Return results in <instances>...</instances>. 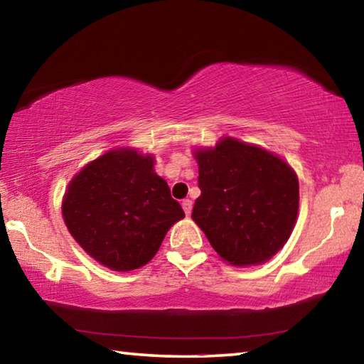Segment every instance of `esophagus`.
Here are the masks:
<instances>
[{"label": "esophagus", "mask_w": 364, "mask_h": 364, "mask_svg": "<svg viewBox=\"0 0 364 364\" xmlns=\"http://www.w3.org/2000/svg\"><path fill=\"white\" fill-rule=\"evenodd\" d=\"M181 205H183V210H184V213H186L188 217H189L191 212H193V200H189V199H184Z\"/></svg>", "instance_id": "34e87169"}]
</instances>
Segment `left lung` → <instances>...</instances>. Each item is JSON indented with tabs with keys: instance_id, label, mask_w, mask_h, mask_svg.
<instances>
[{
	"instance_id": "obj_1",
	"label": "left lung",
	"mask_w": 364,
	"mask_h": 364,
	"mask_svg": "<svg viewBox=\"0 0 364 364\" xmlns=\"http://www.w3.org/2000/svg\"><path fill=\"white\" fill-rule=\"evenodd\" d=\"M199 189L193 220L215 252L236 267L273 257L291 236L299 212V180L268 151L225 138L196 152Z\"/></svg>"
}]
</instances>
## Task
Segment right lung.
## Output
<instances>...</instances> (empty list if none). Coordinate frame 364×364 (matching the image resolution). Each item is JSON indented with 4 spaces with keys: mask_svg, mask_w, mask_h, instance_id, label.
I'll return each instance as SVG.
<instances>
[{
    "mask_svg": "<svg viewBox=\"0 0 364 364\" xmlns=\"http://www.w3.org/2000/svg\"><path fill=\"white\" fill-rule=\"evenodd\" d=\"M63 215L86 254L115 271H130L157 254L168 228L184 217L154 157L110 151L86 165L67 189Z\"/></svg>",
    "mask_w": 364,
    "mask_h": 364,
    "instance_id": "add662e5",
    "label": "right lung"
}]
</instances>
